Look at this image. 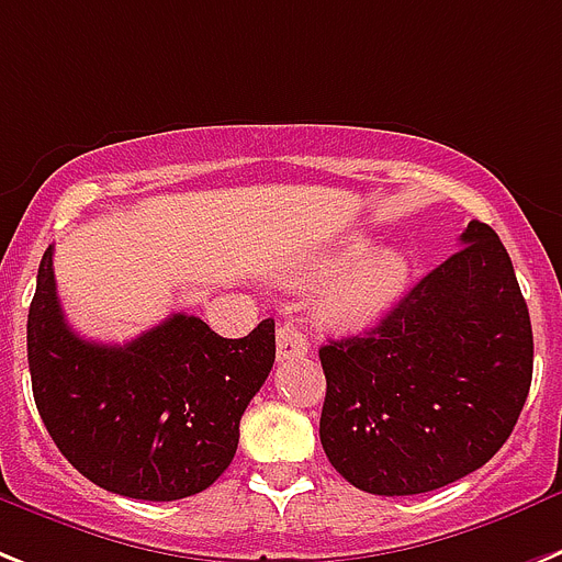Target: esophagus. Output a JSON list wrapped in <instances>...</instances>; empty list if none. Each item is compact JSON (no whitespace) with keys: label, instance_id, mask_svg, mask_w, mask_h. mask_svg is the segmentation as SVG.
I'll use <instances>...</instances> for the list:
<instances>
[{"label":"esophagus","instance_id":"1","mask_svg":"<svg viewBox=\"0 0 562 562\" xmlns=\"http://www.w3.org/2000/svg\"><path fill=\"white\" fill-rule=\"evenodd\" d=\"M308 353V339L296 328L294 323H282L277 328V357L280 360H291V357H303Z\"/></svg>","mask_w":562,"mask_h":562}]
</instances>
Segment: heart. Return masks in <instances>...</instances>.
<instances>
[{"label":"heart","mask_w":562,"mask_h":562,"mask_svg":"<svg viewBox=\"0 0 562 562\" xmlns=\"http://www.w3.org/2000/svg\"><path fill=\"white\" fill-rule=\"evenodd\" d=\"M342 271L323 289L317 300V317L328 325H362L380 317L397 303L412 277V262L400 248H374L362 254V239L351 237L323 254H314L294 271V280H314L339 268Z\"/></svg>","instance_id":"b5f03b06"}]
</instances>
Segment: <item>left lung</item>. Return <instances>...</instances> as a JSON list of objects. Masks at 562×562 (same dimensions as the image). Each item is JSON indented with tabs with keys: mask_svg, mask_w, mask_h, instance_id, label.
Segmentation results:
<instances>
[{
	"mask_svg": "<svg viewBox=\"0 0 562 562\" xmlns=\"http://www.w3.org/2000/svg\"><path fill=\"white\" fill-rule=\"evenodd\" d=\"M380 325L319 348V440L369 494L442 488L503 449L531 385L535 339L508 251L480 220Z\"/></svg>",
	"mask_w": 562,
	"mask_h": 562,
	"instance_id": "1",
	"label": "left lung"
}]
</instances>
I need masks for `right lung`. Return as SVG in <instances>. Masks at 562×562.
<instances>
[{"label": "right lung", "instance_id": "1", "mask_svg": "<svg viewBox=\"0 0 562 562\" xmlns=\"http://www.w3.org/2000/svg\"><path fill=\"white\" fill-rule=\"evenodd\" d=\"M273 353V319L243 339L188 314L125 346L79 337L56 296L54 248L42 257L27 311L33 400L56 449L105 492L154 503L205 492L237 454Z\"/></svg>", "mask_w": 562, "mask_h": 562}]
</instances>
